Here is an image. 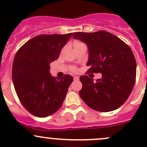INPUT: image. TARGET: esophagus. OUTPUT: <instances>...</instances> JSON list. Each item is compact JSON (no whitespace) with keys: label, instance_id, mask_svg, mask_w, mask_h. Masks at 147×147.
<instances>
[{"label":"esophagus","instance_id":"1","mask_svg":"<svg viewBox=\"0 0 147 147\" xmlns=\"http://www.w3.org/2000/svg\"><path fill=\"white\" fill-rule=\"evenodd\" d=\"M79 77H77V76H75V77H74V80L77 81V80H79Z\"/></svg>","mask_w":147,"mask_h":147}]
</instances>
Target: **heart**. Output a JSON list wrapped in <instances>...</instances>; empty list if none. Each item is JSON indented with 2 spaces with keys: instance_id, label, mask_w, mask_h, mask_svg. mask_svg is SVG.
<instances>
[{
  "instance_id": "heart-1",
  "label": "heart",
  "mask_w": 147,
  "mask_h": 147,
  "mask_svg": "<svg viewBox=\"0 0 147 147\" xmlns=\"http://www.w3.org/2000/svg\"><path fill=\"white\" fill-rule=\"evenodd\" d=\"M82 44H83V43H82V42H80V41H75V42H74V46H75V47L78 46V45H82ZM74 70H75V69H74Z\"/></svg>"
}]
</instances>
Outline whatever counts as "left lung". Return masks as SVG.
I'll return each mask as SVG.
<instances>
[{
    "instance_id": "8db88e82",
    "label": "left lung",
    "mask_w": 147,
    "mask_h": 147,
    "mask_svg": "<svg viewBox=\"0 0 147 147\" xmlns=\"http://www.w3.org/2000/svg\"><path fill=\"white\" fill-rule=\"evenodd\" d=\"M72 36L87 45L88 72H100L102 76L96 81L87 75L81 76V98L91 109L100 112L120 107L136 82V61L131 49L115 35L103 30L72 33Z\"/></svg>"
}]
</instances>
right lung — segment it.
Here are the masks:
<instances>
[{"instance_id": "obj_1", "label": "right lung", "mask_w": 147, "mask_h": 147, "mask_svg": "<svg viewBox=\"0 0 147 147\" xmlns=\"http://www.w3.org/2000/svg\"><path fill=\"white\" fill-rule=\"evenodd\" d=\"M71 36L72 33L38 35L27 41L15 55L12 65L15 90L23 106L36 117L56 113L73 81L71 75L57 79L50 72V63L59 58Z\"/></svg>"}]
</instances>
